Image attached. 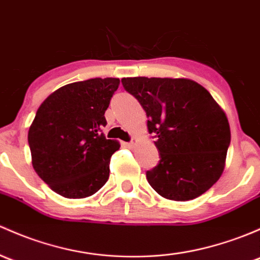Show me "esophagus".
Returning <instances> with one entry per match:
<instances>
[{
	"instance_id": "34e87169",
	"label": "esophagus",
	"mask_w": 260,
	"mask_h": 260,
	"mask_svg": "<svg viewBox=\"0 0 260 260\" xmlns=\"http://www.w3.org/2000/svg\"><path fill=\"white\" fill-rule=\"evenodd\" d=\"M136 143H137V139L132 138V139H131V142H128V143H127V147H129V148H132V147L135 146Z\"/></svg>"
}]
</instances>
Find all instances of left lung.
I'll return each instance as SVG.
<instances>
[{
    "label": "left lung",
    "instance_id": "left-lung-1",
    "mask_svg": "<svg viewBox=\"0 0 260 260\" xmlns=\"http://www.w3.org/2000/svg\"><path fill=\"white\" fill-rule=\"evenodd\" d=\"M146 111L159 163L147 171L158 194L190 201L222 176L231 129L225 113L204 87L187 78H122Z\"/></svg>",
    "mask_w": 260,
    "mask_h": 260
}]
</instances>
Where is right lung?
Segmentation results:
<instances>
[{"label":"right lung","mask_w":260,"mask_h":260,"mask_svg":"<svg viewBox=\"0 0 260 260\" xmlns=\"http://www.w3.org/2000/svg\"><path fill=\"white\" fill-rule=\"evenodd\" d=\"M118 78H91L66 84L48 95L28 131L32 166L40 178L64 198H86L109 177L119 143L106 139L105 112Z\"/></svg>","instance_id":"right-lung-1"}]
</instances>
